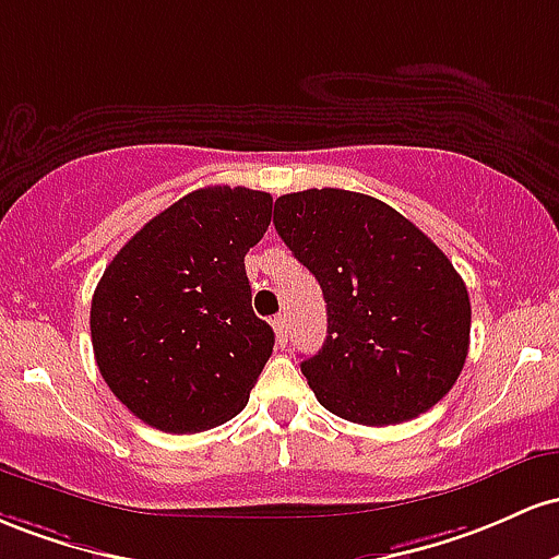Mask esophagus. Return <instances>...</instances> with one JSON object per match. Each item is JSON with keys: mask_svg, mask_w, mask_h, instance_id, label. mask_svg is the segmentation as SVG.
I'll return each mask as SVG.
<instances>
[{"mask_svg": "<svg viewBox=\"0 0 559 559\" xmlns=\"http://www.w3.org/2000/svg\"><path fill=\"white\" fill-rule=\"evenodd\" d=\"M272 328H274V332H277V343L280 346H285L287 343V317H274V322H272Z\"/></svg>", "mask_w": 559, "mask_h": 559, "instance_id": "esophagus-1", "label": "esophagus"}]
</instances>
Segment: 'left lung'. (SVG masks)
<instances>
[{"instance_id":"left-lung-1","label":"left lung","mask_w":559,"mask_h":559,"mask_svg":"<svg viewBox=\"0 0 559 559\" xmlns=\"http://www.w3.org/2000/svg\"><path fill=\"white\" fill-rule=\"evenodd\" d=\"M274 229L328 304V341L300 361L324 409L382 428L447 396L467 359L469 296L425 231L332 187L277 198Z\"/></svg>"}]
</instances>
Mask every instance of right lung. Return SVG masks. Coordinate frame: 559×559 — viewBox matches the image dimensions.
Segmentation results:
<instances>
[{
    "mask_svg": "<svg viewBox=\"0 0 559 559\" xmlns=\"http://www.w3.org/2000/svg\"><path fill=\"white\" fill-rule=\"evenodd\" d=\"M269 222V192L203 187L150 218L97 282L99 374L150 428L200 432L246 409L274 348L246 274Z\"/></svg>",
    "mask_w": 559,
    "mask_h": 559,
    "instance_id": "right-lung-1",
    "label": "right lung"
}]
</instances>
